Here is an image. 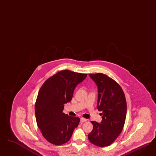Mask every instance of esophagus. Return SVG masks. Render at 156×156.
I'll return each instance as SVG.
<instances>
[{
  "instance_id": "1",
  "label": "esophagus",
  "mask_w": 156,
  "mask_h": 156,
  "mask_svg": "<svg viewBox=\"0 0 156 156\" xmlns=\"http://www.w3.org/2000/svg\"><path fill=\"white\" fill-rule=\"evenodd\" d=\"M86 121H87V119L86 118H83V117L80 118V122H85Z\"/></svg>"
}]
</instances>
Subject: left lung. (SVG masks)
<instances>
[{"label": "left lung", "instance_id": "left-lung-1", "mask_svg": "<svg viewBox=\"0 0 156 156\" xmlns=\"http://www.w3.org/2000/svg\"><path fill=\"white\" fill-rule=\"evenodd\" d=\"M89 76L98 86L97 109L102 112V121L101 123L91 121L93 129L88 138L97 147H107L113 143L122 130L126 116V101L115 80L103 73Z\"/></svg>", "mask_w": 156, "mask_h": 156}]
</instances>
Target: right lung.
<instances>
[{"label": "right lung", "mask_w": 156, "mask_h": 156, "mask_svg": "<svg viewBox=\"0 0 156 156\" xmlns=\"http://www.w3.org/2000/svg\"><path fill=\"white\" fill-rule=\"evenodd\" d=\"M87 74L69 70L58 71L48 78L39 91L35 105L38 127L50 143L61 145L71 138L80 118L63 113L64 105L72 99L76 85Z\"/></svg>", "instance_id": "add662e5"}]
</instances>
